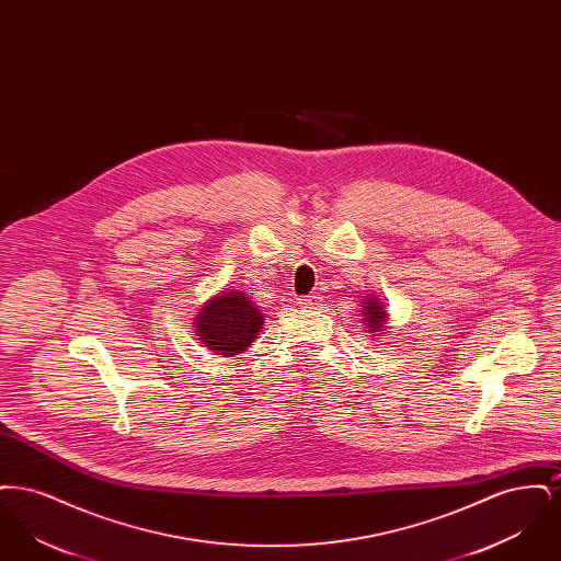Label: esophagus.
<instances>
[{
  "mask_svg": "<svg viewBox=\"0 0 561 561\" xmlns=\"http://www.w3.org/2000/svg\"><path fill=\"white\" fill-rule=\"evenodd\" d=\"M321 305V296L318 294H313V296H302V298H298V307H302V309H318Z\"/></svg>",
  "mask_w": 561,
  "mask_h": 561,
  "instance_id": "1",
  "label": "esophagus"
}]
</instances>
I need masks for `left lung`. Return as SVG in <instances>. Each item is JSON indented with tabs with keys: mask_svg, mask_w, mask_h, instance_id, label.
<instances>
[{
	"mask_svg": "<svg viewBox=\"0 0 561 561\" xmlns=\"http://www.w3.org/2000/svg\"><path fill=\"white\" fill-rule=\"evenodd\" d=\"M362 320L366 323V332L374 336V339L382 336L387 332L389 313L382 307L378 294H370V296L364 298V302H362Z\"/></svg>",
	"mask_w": 561,
	"mask_h": 561,
	"instance_id": "1",
	"label": "left lung"
}]
</instances>
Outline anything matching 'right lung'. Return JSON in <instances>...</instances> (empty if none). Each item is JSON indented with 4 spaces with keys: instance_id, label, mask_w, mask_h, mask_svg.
<instances>
[{
    "instance_id": "1",
    "label": "right lung",
    "mask_w": 561,
    "mask_h": 561,
    "mask_svg": "<svg viewBox=\"0 0 561 561\" xmlns=\"http://www.w3.org/2000/svg\"><path fill=\"white\" fill-rule=\"evenodd\" d=\"M193 321L195 336L204 347L222 357H233L259 339L265 316L248 294L222 288L202 305Z\"/></svg>"
}]
</instances>
